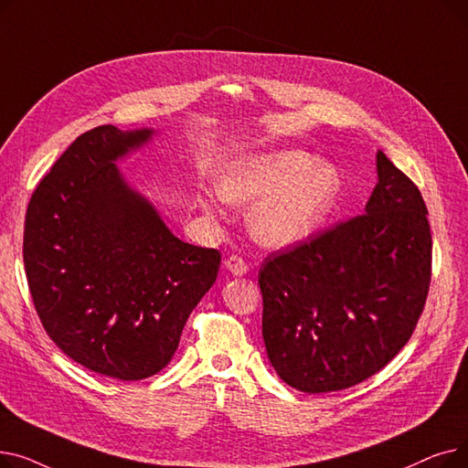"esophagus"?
Returning a JSON list of instances; mask_svg holds the SVG:
<instances>
[{
  "label": "esophagus",
  "mask_w": 468,
  "mask_h": 468,
  "mask_svg": "<svg viewBox=\"0 0 468 468\" xmlns=\"http://www.w3.org/2000/svg\"><path fill=\"white\" fill-rule=\"evenodd\" d=\"M226 269L229 273H233V275H247V271H249V263H247V260H242L240 256H229L228 260H226Z\"/></svg>",
  "instance_id": "1"
}]
</instances>
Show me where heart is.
Here are the masks:
<instances>
[{
    "mask_svg": "<svg viewBox=\"0 0 468 468\" xmlns=\"http://www.w3.org/2000/svg\"><path fill=\"white\" fill-rule=\"evenodd\" d=\"M341 189L339 170L302 150L242 157L219 182L228 201L256 203L249 214L250 233L271 249L313 235L335 210Z\"/></svg>",
    "mask_w": 468,
    "mask_h": 468,
    "instance_id": "b5f03b06",
    "label": "heart"
}]
</instances>
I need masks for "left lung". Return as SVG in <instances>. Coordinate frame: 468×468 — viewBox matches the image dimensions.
I'll use <instances>...</instances> for the list:
<instances>
[{"mask_svg": "<svg viewBox=\"0 0 468 468\" xmlns=\"http://www.w3.org/2000/svg\"><path fill=\"white\" fill-rule=\"evenodd\" d=\"M431 265L421 191L378 152V186L364 214L261 263V334L279 378L318 395L378 374L420 321Z\"/></svg>", "mask_w": 468, "mask_h": 468, "instance_id": "1", "label": "left lung"}]
</instances>
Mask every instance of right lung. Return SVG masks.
Wrapping results in <instances>:
<instances>
[{
    "mask_svg": "<svg viewBox=\"0 0 468 468\" xmlns=\"http://www.w3.org/2000/svg\"><path fill=\"white\" fill-rule=\"evenodd\" d=\"M152 129L96 127L37 184L22 256L39 321L87 370L152 378L176 353L187 316L216 282L219 252L170 233L115 161Z\"/></svg>",
    "mask_w": 468,
    "mask_h": 468,
    "instance_id": "obj_1",
    "label": "right lung"
}]
</instances>
